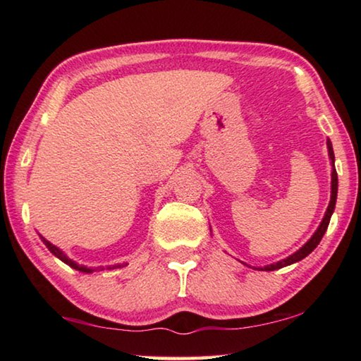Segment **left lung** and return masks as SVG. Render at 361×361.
<instances>
[{
	"label": "left lung",
	"mask_w": 361,
	"mask_h": 361,
	"mask_svg": "<svg viewBox=\"0 0 361 361\" xmlns=\"http://www.w3.org/2000/svg\"><path fill=\"white\" fill-rule=\"evenodd\" d=\"M326 146H328V156H329V161H331V199H329V204H328V209L325 212V216H323L322 223L317 231L314 232V235L310 237V239L304 243V245L295 252L290 256H286L285 259L282 261H277V262H272V264H267L264 267H253V269H258V271H277V269H282L285 266H290L293 262H298L304 259L305 256L309 253H312L314 250L319 245L322 237L325 235V232L328 229V224H329V219H331V215L334 212V207H336V199H338V173H336V169H334V151H333V145L329 140H326Z\"/></svg>",
	"instance_id": "1"
}]
</instances>
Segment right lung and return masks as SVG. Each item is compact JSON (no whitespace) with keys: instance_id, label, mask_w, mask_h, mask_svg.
Instances as JSON below:
<instances>
[{"instance_id":"add662e5","label":"right lung","mask_w":361,"mask_h":361,"mask_svg":"<svg viewBox=\"0 0 361 361\" xmlns=\"http://www.w3.org/2000/svg\"><path fill=\"white\" fill-rule=\"evenodd\" d=\"M39 239L42 240V243H44V245L49 248V252H51L54 256H57V258H59L60 261H63L65 264H68L70 267L76 269V271H79V272L92 274V272H95V271H105V267H103V266H100V267H87V266H84V264H78L76 261L70 259L68 256H66V255L62 252V250L54 245V243H51L49 240H46L44 237H42L41 234H39ZM124 266H126V264H116V266H108L106 269H116V267H124Z\"/></svg>"}]
</instances>
